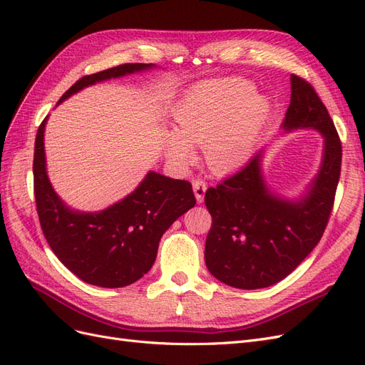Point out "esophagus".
<instances>
[{
  "label": "esophagus",
  "mask_w": 365,
  "mask_h": 365,
  "mask_svg": "<svg viewBox=\"0 0 365 365\" xmlns=\"http://www.w3.org/2000/svg\"><path fill=\"white\" fill-rule=\"evenodd\" d=\"M192 185H193V192H195L196 201L201 204L204 201V196H205V192H207V182L201 181V180H195Z\"/></svg>",
  "instance_id": "1"
}]
</instances>
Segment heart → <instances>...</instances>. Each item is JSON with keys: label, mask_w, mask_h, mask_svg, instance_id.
<instances>
[{"label": "heart", "mask_w": 365, "mask_h": 365, "mask_svg": "<svg viewBox=\"0 0 365 365\" xmlns=\"http://www.w3.org/2000/svg\"><path fill=\"white\" fill-rule=\"evenodd\" d=\"M268 114V101L245 79L200 83L175 109V130L163 134L164 155L184 165L193 158L192 146L202 145L210 169L231 172L250 158Z\"/></svg>", "instance_id": "obj_1"}]
</instances>
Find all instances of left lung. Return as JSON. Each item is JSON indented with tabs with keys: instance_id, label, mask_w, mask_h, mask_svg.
Wrapping results in <instances>:
<instances>
[{
	"instance_id": "8db88e82",
	"label": "left lung",
	"mask_w": 365,
	"mask_h": 365,
	"mask_svg": "<svg viewBox=\"0 0 365 365\" xmlns=\"http://www.w3.org/2000/svg\"><path fill=\"white\" fill-rule=\"evenodd\" d=\"M315 129L323 158L315 178L298 197L272 192L263 178V149L237 173L210 187L205 205L213 224L205 240V264L213 277L237 289L279 283L322 239L341 173V141L311 83L291 76V103L283 132Z\"/></svg>"
}]
</instances>
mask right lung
Here are the masks:
<instances>
[{
	"mask_svg": "<svg viewBox=\"0 0 365 365\" xmlns=\"http://www.w3.org/2000/svg\"><path fill=\"white\" fill-rule=\"evenodd\" d=\"M157 68L155 63H123L83 76L65 93L59 103L86 86L128 74ZM41 123L33 158V181L39 222L50 248L74 275L101 288H123L148 274L157 259L164 231L196 200L192 184L148 172L137 189L101 212H79L54 192L47 175Z\"/></svg>",
	"mask_w": 365,
	"mask_h": 365,
	"instance_id": "1",
	"label": "right lung"
}]
</instances>
